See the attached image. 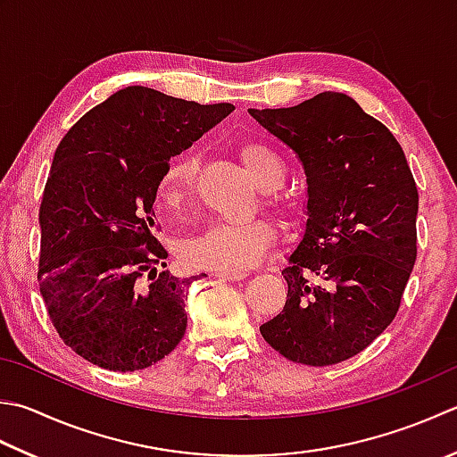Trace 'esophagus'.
Here are the masks:
<instances>
[{
  "label": "esophagus",
  "mask_w": 457,
  "mask_h": 457,
  "mask_svg": "<svg viewBox=\"0 0 457 457\" xmlns=\"http://www.w3.org/2000/svg\"><path fill=\"white\" fill-rule=\"evenodd\" d=\"M216 277H220V279H226V281H239V279H244L245 273H226V271H220V273H216Z\"/></svg>",
  "instance_id": "obj_1"
}]
</instances>
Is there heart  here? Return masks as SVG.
<instances>
[{
    "mask_svg": "<svg viewBox=\"0 0 457 457\" xmlns=\"http://www.w3.org/2000/svg\"><path fill=\"white\" fill-rule=\"evenodd\" d=\"M237 154L259 187L271 190L283 182V160L271 146L259 140H245L239 145ZM195 174L198 166L192 154H180L170 160L158 182L160 204L170 210L182 208L194 194ZM273 239V226L262 218L241 223H213L202 234L186 239L180 255L195 270L244 273L262 259Z\"/></svg>",
    "mask_w": 457,
    "mask_h": 457,
    "instance_id": "obj_1",
    "label": "heart"
}]
</instances>
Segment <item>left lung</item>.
Returning a JSON list of instances; mask_svg holds the SVG:
<instances>
[{
  "mask_svg": "<svg viewBox=\"0 0 457 457\" xmlns=\"http://www.w3.org/2000/svg\"><path fill=\"white\" fill-rule=\"evenodd\" d=\"M249 114L297 154L309 184L305 236L281 271L287 301L259 330L293 362H343L395 320L414 270L412 170L395 134L343 93Z\"/></svg>",
  "mask_w": 457,
  "mask_h": 457,
  "instance_id": "left-lung-1",
  "label": "left lung"
}]
</instances>
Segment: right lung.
Listing matches in <instances>:
<instances>
[{"mask_svg": "<svg viewBox=\"0 0 457 457\" xmlns=\"http://www.w3.org/2000/svg\"><path fill=\"white\" fill-rule=\"evenodd\" d=\"M127 87L69 129L39 208V291L62 343L101 369H148L186 333L190 279L166 267L154 200L170 156L234 111Z\"/></svg>", "mask_w": 457, "mask_h": 457, "instance_id": "right-lung-1", "label": "right lung"}]
</instances>
